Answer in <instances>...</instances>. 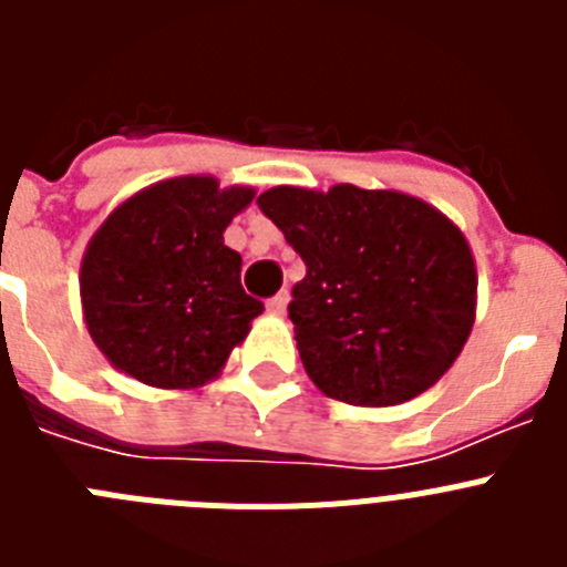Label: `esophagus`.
I'll return each instance as SVG.
<instances>
[{
	"label": "esophagus",
	"mask_w": 567,
	"mask_h": 567,
	"mask_svg": "<svg viewBox=\"0 0 567 567\" xmlns=\"http://www.w3.org/2000/svg\"><path fill=\"white\" fill-rule=\"evenodd\" d=\"M287 303H289V292H287V289H284V292H278V295H275V298H269L267 312L269 315H284V312H287Z\"/></svg>",
	"instance_id": "1"
}]
</instances>
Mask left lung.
I'll return each instance as SVG.
<instances>
[{"mask_svg": "<svg viewBox=\"0 0 567 567\" xmlns=\"http://www.w3.org/2000/svg\"><path fill=\"white\" fill-rule=\"evenodd\" d=\"M258 204L307 264L289 318L320 392L398 405L452 369L477 318V264L449 215L354 184H280Z\"/></svg>", "mask_w": 567, "mask_h": 567, "instance_id": "left-lung-1", "label": "left lung"}]
</instances>
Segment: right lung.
I'll return each mask as SVG.
<instances>
[{
    "label": "right lung",
    "instance_id": "1",
    "mask_svg": "<svg viewBox=\"0 0 567 567\" xmlns=\"http://www.w3.org/2000/svg\"><path fill=\"white\" fill-rule=\"evenodd\" d=\"M255 187L178 175L124 198L93 233L79 269L87 332L127 378L198 389L221 374L264 303L240 287L224 244Z\"/></svg>",
    "mask_w": 567,
    "mask_h": 567
}]
</instances>
